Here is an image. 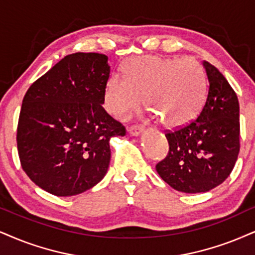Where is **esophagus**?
Listing matches in <instances>:
<instances>
[{
    "label": "esophagus",
    "instance_id": "obj_1",
    "mask_svg": "<svg viewBox=\"0 0 255 255\" xmlns=\"http://www.w3.org/2000/svg\"><path fill=\"white\" fill-rule=\"evenodd\" d=\"M128 131H130V133L132 136H139L144 131V128L140 127V125H132V127L128 128Z\"/></svg>",
    "mask_w": 255,
    "mask_h": 255
}]
</instances>
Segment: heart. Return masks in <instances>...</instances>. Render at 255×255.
Instances as JSON below:
<instances>
[{
  "instance_id": "obj_1",
  "label": "heart",
  "mask_w": 255,
  "mask_h": 255,
  "mask_svg": "<svg viewBox=\"0 0 255 255\" xmlns=\"http://www.w3.org/2000/svg\"><path fill=\"white\" fill-rule=\"evenodd\" d=\"M124 78L115 74L105 89V106L118 118L144 105L168 128H182L199 116L207 94L206 75L191 58L144 55L125 62Z\"/></svg>"
}]
</instances>
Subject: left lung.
<instances>
[{"label":"left lung","mask_w":255,"mask_h":255,"mask_svg":"<svg viewBox=\"0 0 255 255\" xmlns=\"http://www.w3.org/2000/svg\"><path fill=\"white\" fill-rule=\"evenodd\" d=\"M208 93L202 111L185 127L165 133L169 152L157 163L162 180L182 193H206L233 170L240 151L237 93L215 66L203 61Z\"/></svg>","instance_id":"8db88e82"}]
</instances>
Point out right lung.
I'll use <instances>...</instances> for the list:
<instances>
[{"instance_id":"add662e5","label":"right lung","mask_w":255,"mask_h":255,"mask_svg":"<svg viewBox=\"0 0 255 255\" xmlns=\"http://www.w3.org/2000/svg\"><path fill=\"white\" fill-rule=\"evenodd\" d=\"M109 58L74 53L31 84L17 124V150L28 177L55 196L91 189L108 172L110 139L125 136L103 108Z\"/></svg>"}]
</instances>
